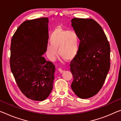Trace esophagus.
<instances>
[{
	"instance_id": "obj_1",
	"label": "esophagus",
	"mask_w": 121,
	"mask_h": 121,
	"mask_svg": "<svg viewBox=\"0 0 121 121\" xmlns=\"http://www.w3.org/2000/svg\"><path fill=\"white\" fill-rule=\"evenodd\" d=\"M58 70H59V72H60L61 73H62L64 72V70H62V69H61V68H58Z\"/></svg>"
}]
</instances>
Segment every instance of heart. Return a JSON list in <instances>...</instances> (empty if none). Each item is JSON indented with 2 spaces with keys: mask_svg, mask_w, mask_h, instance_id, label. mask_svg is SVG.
<instances>
[{
  "mask_svg": "<svg viewBox=\"0 0 121 121\" xmlns=\"http://www.w3.org/2000/svg\"><path fill=\"white\" fill-rule=\"evenodd\" d=\"M49 42L46 47L47 56L54 60L57 55L67 61L72 60L77 55L79 48V36L74 30H67L59 27L51 34Z\"/></svg>",
  "mask_w": 121,
  "mask_h": 121,
  "instance_id": "1",
  "label": "heart"
}]
</instances>
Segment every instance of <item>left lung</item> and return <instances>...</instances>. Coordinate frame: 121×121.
<instances>
[{
	"label": "left lung",
	"instance_id": "obj_1",
	"mask_svg": "<svg viewBox=\"0 0 121 121\" xmlns=\"http://www.w3.org/2000/svg\"><path fill=\"white\" fill-rule=\"evenodd\" d=\"M71 22L80 40L78 54L70 64L71 88L78 97L88 99L100 91L110 69V45L94 19L74 18Z\"/></svg>",
	"mask_w": 121,
	"mask_h": 121
}]
</instances>
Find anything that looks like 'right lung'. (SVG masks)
<instances>
[{"instance_id": "1", "label": "right lung", "mask_w": 121, "mask_h": 121, "mask_svg": "<svg viewBox=\"0 0 121 121\" xmlns=\"http://www.w3.org/2000/svg\"><path fill=\"white\" fill-rule=\"evenodd\" d=\"M48 18L22 22L11 40L10 67L23 94L34 101H43L50 94L55 66L42 56L48 39Z\"/></svg>"}]
</instances>
